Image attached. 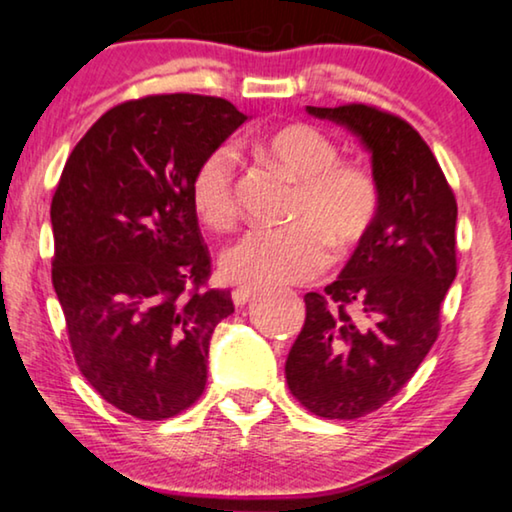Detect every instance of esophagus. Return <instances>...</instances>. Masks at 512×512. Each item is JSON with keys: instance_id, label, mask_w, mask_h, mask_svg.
<instances>
[{"instance_id": "obj_1", "label": "esophagus", "mask_w": 512, "mask_h": 512, "mask_svg": "<svg viewBox=\"0 0 512 512\" xmlns=\"http://www.w3.org/2000/svg\"><path fill=\"white\" fill-rule=\"evenodd\" d=\"M257 290H253V287H236V290L232 292V299L236 306H246L250 299H255Z\"/></svg>"}]
</instances>
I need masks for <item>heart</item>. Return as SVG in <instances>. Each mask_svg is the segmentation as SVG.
I'll return each instance as SVG.
<instances>
[{
	"instance_id": "1",
	"label": "heart",
	"mask_w": 512,
	"mask_h": 512,
	"mask_svg": "<svg viewBox=\"0 0 512 512\" xmlns=\"http://www.w3.org/2000/svg\"><path fill=\"white\" fill-rule=\"evenodd\" d=\"M271 164L297 183L283 229H250L220 257L227 280L246 287L308 283L331 262V241L341 250L369 234L380 208V190L369 169L343 164L336 143L304 122L280 127L259 143ZM192 206L201 222L225 229L236 218V153L211 150L194 169Z\"/></svg>"
}]
</instances>
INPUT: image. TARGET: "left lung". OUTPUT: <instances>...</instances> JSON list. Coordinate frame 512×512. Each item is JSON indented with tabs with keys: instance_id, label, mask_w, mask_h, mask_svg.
<instances>
[{
	"instance_id": "1",
	"label": "left lung",
	"mask_w": 512,
	"mask_h": 512,
	"mask_svg": "<svg viewBox=\"0 0 512 512\" xmlns=\"http://www.w3.org/2000/svg\"><path fill=\"white\" fill-rule=\"evenodd\" d=\"M306 111L350 129L369 150L380 208L334 283L304 297L285 378L311 413L355 420L390 401L436 341L457 276V201L406 120L366 104Z\"/></svg>"
}]
</instances>
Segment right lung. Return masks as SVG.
Wrapping results in <instances>:
<instances>
[{
  "instance_id": "right-lung-1",
  "label": "right lung",
  "mask_w": 512,
  "mask_h": 512,
  "mask_svg": "<svg viewBox=\"0 0 512 512\" xmlns=\"http://www.w3.org/2000/svg\"><path fill=\"white\" fill-rule=\"evenodd\" d=\"M246 120L220 97L134 99L88 129L57 183L53 287L71 350L102 399L139 420L201 397L213 329L234 313L229 292L204 290L190 185Z\"/></svg>"
}]
</instances>
